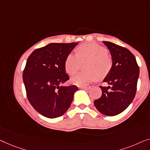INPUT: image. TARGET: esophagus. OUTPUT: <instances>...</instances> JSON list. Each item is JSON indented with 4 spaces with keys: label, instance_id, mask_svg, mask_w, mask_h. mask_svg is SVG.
Here are the masks:
<instances>
[{
    "label": "esophagus",
    "instance_id": "esophagus-1",
    "mask_svg": "<svg viewBox=\"0 0 150 150\" xmlns=\"http://www.w3.org/2000/svg\"><path fill=\"white\" fill-rule=\"evenodd\" d=\"M80 88L82 90H88L90 89V87H80Z\"/></svg>",
    "mask_w": 150,
    "mask_h": 150
}]
</instances>
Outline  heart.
<instances>
[{
    "label": "heart",
    "mask_w": 150,
    "mask_h": 150,
    "mask_svg": "<svg viewBox=\"0 0 150 150\" xmlns=\"http://www.w3.org/2000/svg\"><path fill=\"white\" fill-rule=\"evenodd\" d=\"M77 55L69 54L64 62L67 73L73 75L85 62V71L71 78V82L78 86H86L98 78L103 79L112 69V60L103 46L95 43H83L77 48Z\"/></svg>",
    "instance_id": "heart-1"
}]
</instances>
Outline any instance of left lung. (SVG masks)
<instances>
[{
    "instance_id": "1",
    "label": "left lung",
    "mask_w": 150,
    "mask_h": 150,
    "mask_svg": "<svg viewBox=\"0 0 150 150\" xmlns=\"http://www.w3.org/2000/svg\"><path fill=\"white\" fill-rule=\"evenodd\" d=\"M110 51L112 69L103 81L109 86H100V98L94 100L99 112L105 115L120 114L129 106L135 96L139 67L128 49L109 41H103Z\"/></svg>"
}]
</instances>
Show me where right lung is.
Instances as JSON below:
<instances>
[{
    "label": "right lung",
    "mask_w": 150,
    "mask_h": 150,
    "mask_svg": "<svg viewBox=\"0 0 150 150\" xmlns=\"http://www.w3.org/2000/svg\"><path fill=\"white\" fill-rule=\"evenodd\" d=\"M78 43H50L32 52L23 71L27 98L43 116L56 118L70 107L78 90L75 85L62 86L69 79L64 62Z\"/></svg>",
    "instance_id": "right-lung-1"
}]
</instances>
